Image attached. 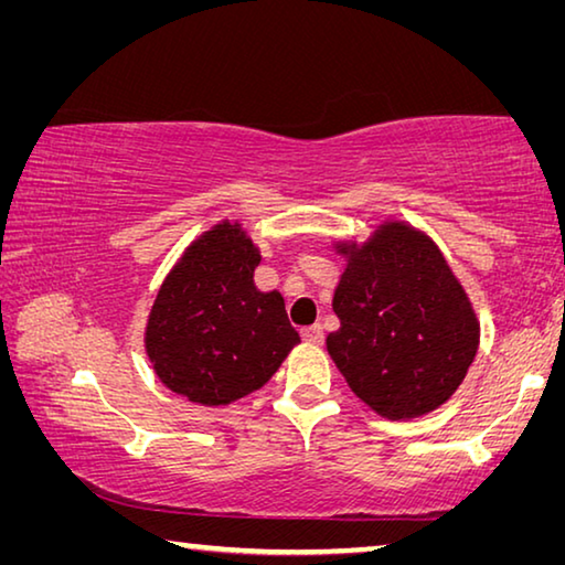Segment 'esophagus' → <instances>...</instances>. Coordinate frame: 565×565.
Segmentation results:
<instances>
[{"mask_svg": "<svg viewBox=\"0 0 565 565\" xmlns=\"http://www.w3.org/2000/svg\"><path fill=\"white\" fill-rule=\"evenodd\" d=\"M301 339L309 341V343H321L323 341V329L319 323H313V327H306L301 329Z\"/></svg>", "mask_w": 565, "mask_h": 565, "instance_id": "obj_1", "label": "esophagus"}]
</instances>
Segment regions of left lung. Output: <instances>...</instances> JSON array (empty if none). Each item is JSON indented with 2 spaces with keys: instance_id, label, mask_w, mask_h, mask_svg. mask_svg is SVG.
<instances>
[{
  "instance_id": "8db88e82",
  "label": "left lung",
  "mask_w": 565,
  "mask_h": 565,
  "mask_svg": "<svg viewBox=\"0 0 565 565\" xmlns=\"http://www.w3.org/2000/svg\"><path fill=\"white\" fill-rule=\"evenodd\" d=\"M337 252L347 256L333 291L341 327L327 349L349 388L391 420L446 404L481 331L438 246L406 222H386L369 242H339Z\"/></svg>"
}]
</instances>
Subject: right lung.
<instances>
[{
	"label": "right lung",
	"instance_id": "right-lung-1",
	"mask_svg": "<svg viewBox=\"0 0 565 565\" xmlns=\"http://www.w3.org/2000/svg\"><path fill=\"white\" fill-rule=\"evenodd\" d=\"M262 256L226 222L186 246L149 311L145 347L161 384L202 406H226L269 381L299 333L279 291H259Z\"/></svg>",
	"mask_w": 565,
	"mask_h": 565
}]
</instances>
